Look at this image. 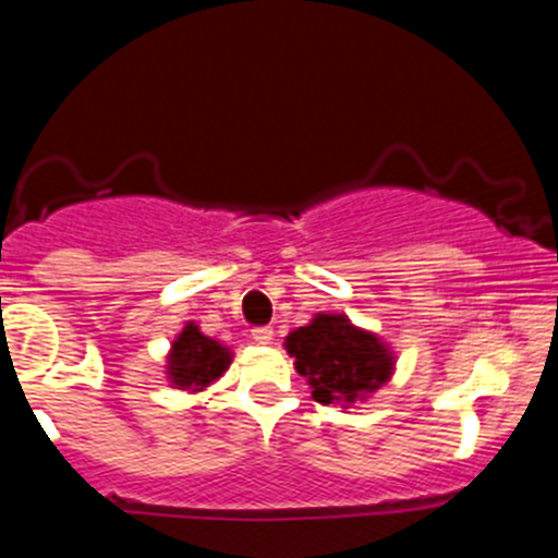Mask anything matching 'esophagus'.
I'll return each mask as SVG.
<instances>
[{
	"instance_id": "obj_1",
	"label": "esophagus",
	"mask_w": 558,
	"mask_h": 558,
	"mask_svg": "<svg viewBox=\"0 0 558 558\" xmlns=\"http://www.w3.org/2000/svg\"><path fill=\"white\" fill-rule=\"evenodd\" d=\"M251 338H254L256 343H270V340H274V329L256 327V329H251Z\"/></svg>"
}]
</instances>
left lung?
Returning <instances> with one entry per match:
<instances>
[{"label":"left lung","instance_id":"8db88e82","mask_svg":"<svg viewBox=\"0 0 558 558\" xmlns=\"http://www.w3.org/2000/svg\"><path fill=\"white\" fill-rule=\"evenodd\" d=\"M284 349L322 405L349 408L379 391L393 374L391 349L340 313H318L284 338Z\"/></svg>","mask_w":558,"mask_h":558}]
</instances>
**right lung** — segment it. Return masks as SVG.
Returning a JSON list of instances; mask_svg holds the SVG:
<instances>
[{
	"instance_id": "obj_1",
	"label": "right lung",
	"mask_w": 558,
	"mask_h": 558,
	"mask_svg": "<svg viewBox=\"0 0 558 558\" xmlns=\"http://www.w3.org/2000/svg\"><path fill=\"white\" fill-rule=\"evenodd\" d=\"M231 363V349L186 324L167 354V379L181 391H206Z\"/></svg>"
}]
</instances>
